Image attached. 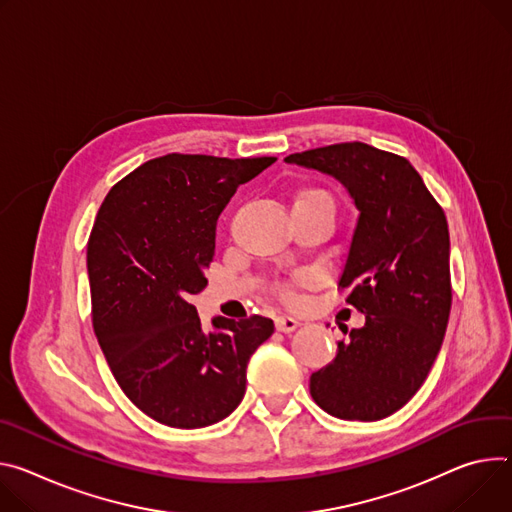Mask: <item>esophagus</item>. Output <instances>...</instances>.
Instances as JSON below:
<instances>
[{
  "label": "esophagus",
  "mask_w": 512,
  "mask_h": 512,
  "mask_svg": "<svg viewBox=\"0 0 512 512\" xmlns=\"http://www.w3.org/2000/svg\"><path fill=\"white\" fill-rule=\"evenodd\" d=\"M300 327V320L290 316V314H280L275 318V329L282 331V333H292Z\"/></svg>",
  "instance_id": "1"
}]
</instances>
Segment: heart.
<instances>
[{
  "label": "heart",
  "mask_w": 512,
  "mask_h": 512,
  "mask_svg": "<svg viewBox=\"0 0 512 512\" xmlns=\"http://www.w3.org/2000/svg\"><path fill=\"white\" fill-rule=\"evenodd\" d=\"M314 196H327L324 194L322 190H316V188H306V190H302L298 196H296V200H304V198H314Z\"/></svg>",
  "instance_id": "1"
}]
</instances>
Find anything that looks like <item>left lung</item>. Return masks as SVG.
I'll list each match as a JSON object with an SVG mask.
<instances>
[{
	"label": "left lung",
	"instance_id": "8db88e82",
	"mask_svg": "<svg viewBox=\"0 0 512 512\" xmlns=\"http://www.w3.org/2000/svg\"><path fill=\"white\" fill-rule=\"evenodd\" d=\"M284 161L335 177L359 212L337 284L365 324L310 376V394L343 421H380L423 386L445 337V214L406 159L376 147L341 143Z\"/></svg>",
	"mask_w": 512,
	"mask_h": 512
}]
</instances>
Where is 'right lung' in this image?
<instances>
[{
  "label": "right lung",
  "mask_w": 512,
  "mask_h": 512,
  "mask_svg": "<svg viewBox=\"0 0 512 512\" xmlns=\"http://www.w3.org/2000/svg\"><path fill=\"white\" fill-rule=\"evenodd\" d=\"M273 157L165 155L106 196L87 243L94 331L124 394L157 423L214 425L235 410L247 363L273 320L212 318L204 331L190 298L206 286L216 220L241 183Z\"/></svg>",
  "instance_id": "add662e5"
}]
</instances>
